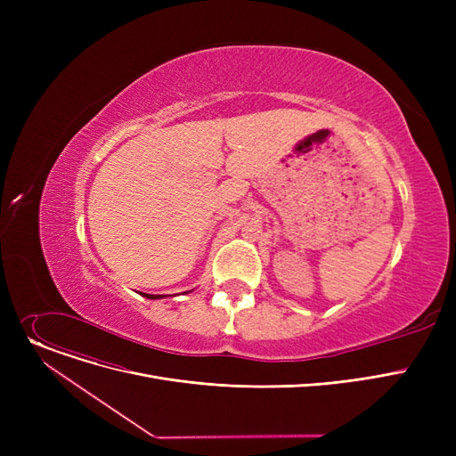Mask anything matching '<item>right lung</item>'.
Masks as SVG:
<instances>
[{
  "mask_svg": "<svg viewBox=\"0 0 456 456\" xmlns=\"http://www.w3.org/2000/svg\"><path fill=\"white\" fill-rule=\"evenodd\" d=\"M143 296H146L148 299H159V297H162V296H153V294H143Z\"/></svg>",
  "mask_w": 456,
  "mask_h": 456,
  "instance_id": "add662e5",
  "label": "right lung"
}]
</instances>
